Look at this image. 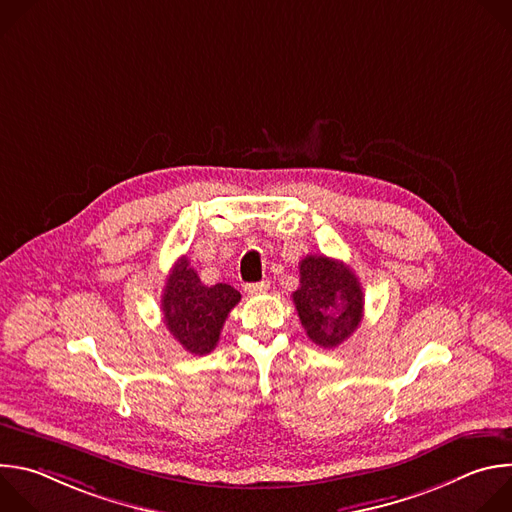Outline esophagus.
Here are the masks:
<instances>
[{
    "instance_id": "34e87169",
    "label": "esophagus",
    "mask_w": 512,
    "mask_h": 512,
    "mask_svg": "<svg viewBox=\"0 0 512 512\" xmlns=\"http://www.w3.org/2000/svg\"><path fill=\"white\" fill-rule=\"evenodd\" d=\"M267 287H269V281H257V283H247L245 291L251 296H259V294H265Z\"/></svg>"
}]
</instances>
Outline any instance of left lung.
I'll return each mask as SVG.
<instances>
[{"instance_id":"8db88e82","label":"left lung","mask_w":512,"mask_h":512,"mask_svg":"<svg viewBox=\"0 0 512 512\" xmlns=\"http://www.w3.org/2000/svg\"><path fill=\"white\" fill-rule=\"evenodd\" d=\"M308 338L336 348L358 328L364 294L358 277L342 261L308 255L300 261V287L291 294Z\"/></svg>"}]
</instances>
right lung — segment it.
I'll list each match as a JSON object with an SVG mask.
<instances>
[{
    "label": "right lung",
    "mask_w": 512,
    "mask_h": 512,
    "mask_svg": "<svg viewBox=\"0 0 512 512\" xmlns=\"http://www.w3.org/2000/svg\"><path fill=\"white\" fill-rule=\"evenodd\" d=\"M239 300L241 294L229 283L204 285L188 257H180L164 285V324L184 350L202 356L214 350L225 320Z\"/></svg>",
    "instance_id": "1"
}]
</instances>
